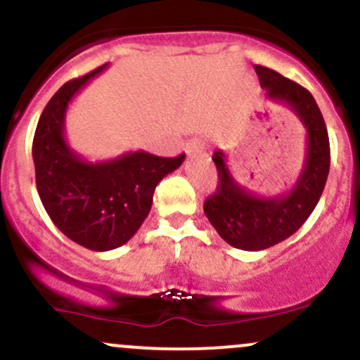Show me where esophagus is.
<instances>
[{
  "mask_svg": "<svg viewBox=\"0 0 360 360\" xmlns=\"http://www.w3.org/2000/svg\"><path fill=\"white\" fill-rule=\"evenodd\" d=\"M184 150L189 158H194V155L202 154V150H205V144H202V141H199V139H191V141L186 144Z\"/></svg>",
  "mask_w": 360,
  "mask_h": 360,
  "instance_id": "obj_1",
  "label": "esophagus"
}]
</instances>
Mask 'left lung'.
Returning a JSON list of instances; mask_svg holds the SVG:
<instances>
[{
	"mask_svg": "<svg viewBox=\"0 0 360 360\" xmlns=\"http://www.w3.org/2000/svg\"><path fill=\"white\" fill-rule=\"evenodd\" d=\"M255 72L268 101L287 105L304 124L307 150L295 184L276 196L245 189L229 171L228 155L223 150L213 154L219 183L205 201V214L228 245L245 251L266 250L298 231L317 206L330 167L327 127L311 94L271 68L255 65Z\"/></svg>",
	"mask_w": 360,
	"mask_h": 360,
	"instance_id": "left-lung-1",
	"label": "left lung"
}]
</instances>
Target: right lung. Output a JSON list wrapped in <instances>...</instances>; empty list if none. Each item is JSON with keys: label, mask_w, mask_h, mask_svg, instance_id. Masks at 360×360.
I'll use <instances>...</instances> for the list:
<instances>
[{"label": "right lung", "mask_w": 360, "mask_h": 360, "mask_svg": "<svg viewBox=\"0 0 360 360\" xmlns=\"http://www.w3.org/2000/svg\"><path fill=\"white\" fill-rule=\"evenodd\" d=\"M107 65L60 86L41 112L32 150L37 189L50 219L65 236L92 251L127 243L149 214L155 186L186 158L131 150L92 162L72 149L65 137L68 105Z\"/></svg>", "instance_id": "obj_1"}]
</instances>
